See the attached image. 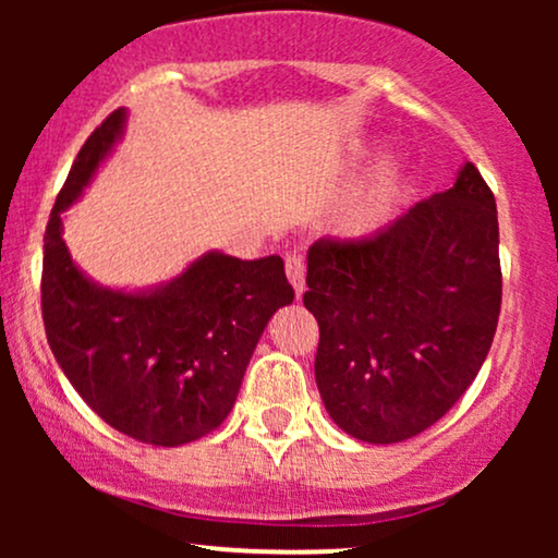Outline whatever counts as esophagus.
Returning <instances> with one entry per match:
<instances>
[{
	"label": "esophagus",
	"mask_w": 558,
	"mask_h": 558,
	"mask_svg": "<svg viewBox=\"0 0 558 558\" xmlns=\"http://www.w3.org/2000/svg\"><path fill=\"white\" fill-rule=\"evenodd\" d=\"M284 266H287V277H289V281H292L296 296H302V292H304V258L300 254H289Z\"/></svg>",
	"instance_id": "34e87169"
}]
</instances>
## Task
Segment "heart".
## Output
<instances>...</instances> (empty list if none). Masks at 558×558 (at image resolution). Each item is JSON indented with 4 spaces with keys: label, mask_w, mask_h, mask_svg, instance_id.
<instances>
[{
    "label": "heart",
    "mask_w": 558,
    "mask_h": 558,
    "mask_svg": "<svg viewBox=\"0 0 558 558\" xmlns=\"http://www.w3.org/2000/svg\"><path fill=\"white\" fill-rule=\"evenodd\" d=\"M403 185V159L388 157L380 162L371 178L350 195V201L342 208V228L353 235H368L384 228L393 218L399 208Z\"/></svg>",
    "instance_id": "obj_1"
}]
</instances>
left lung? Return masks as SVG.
I'll use <instances>...</instances> for the list:
<instances>
[{"label": "left lung", "mask_w": 558, "mask_h": 558, "mask_svg": "<svg viewBox=\"0 0 558 558\" xmlns=\"http://www.w3.org/2000/svg\"><path fill=\"white\" fill-rule=\"evenodd\" d=\"M495 197L472 162L363 241L307 251L327 414L368 445L411 439L468 391L493 345L502 274Z\"/></svg>", "instance_id": "8db88e82"}]
</instances>
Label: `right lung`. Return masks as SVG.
Listing matches in <instances>:
<instances>
[{
	"label": "right lung",
	"mask_w": 558,
	"mask_h": 558,
	"mask_svg": "<svg viewBox=\"0 0 558 558\" xmlns=\"http://www.w3.org/2000/svg\"><path fill=\"white\" fill-rule=\"evenodd\" d=\"M126 109L88 136L50 210L43 254V323L81 399L126 437L180 447L231 414L243 373L274 312L292 304L281 256L254 262L208 251L165 284L124 292L96 284L71 258L63 213L121 142Z\"/></svg>",
	"instance_id": "obj_1"
}]
</instances>
